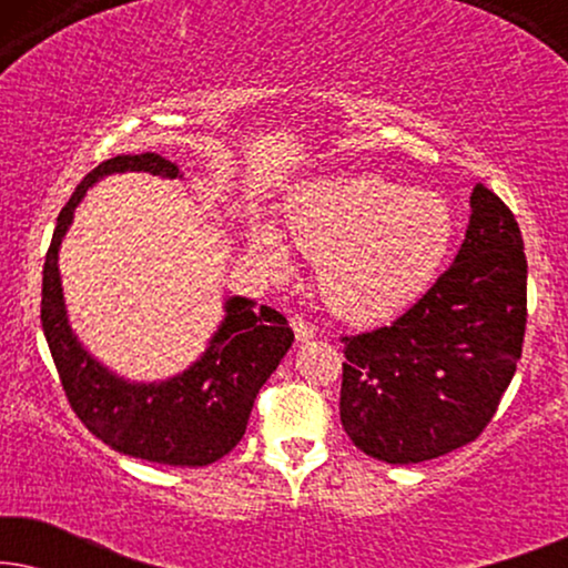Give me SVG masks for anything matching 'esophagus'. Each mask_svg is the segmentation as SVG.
Listing matches in <instances>:
<instances>
[{
  "instance_id": "obj_1",
  "label": "esophagus",
  "mask_w": 568,
  "mask_h": 568,
  "mask_svg": "<svg viewBox=\"0 0 568 568\" xmlns=\"http://www.w3.org/2000/svg\"><path fill=\"white\" fill-rule=\"evenodd\" d=\"M292 328H294V336H297L300 344H307V341L315 338V325L305 321L302 315H294L292 317Z\"/></svg>"
}]
</instances>
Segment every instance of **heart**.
Returning a JSON list of instances; mask_svg holds the SVG:
<instances>
[{
  "label": "heart",
  "mask_w": 568,
  "mask_h": 568,
  "mask_svg": "<svg viewBox=\"0 0 568 568\" xmlns=\"http://www.w3.org/2000/svg\"><path fill=\"white\" fill-rule=\"evenodd\" d=\"M294 245L321 261L317 286L333 313L377 325L414 305L434 284L455 240V214L439 193L379 173L323 178L290 214ZM253 247L266 266H290V247L271 224H255Z\"/></svg>",
  "instance_id": "obj_1"
}]
</instances>
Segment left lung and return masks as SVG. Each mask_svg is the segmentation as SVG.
Instances as JSON below:
<instances>
[{"instance_id": "left-lung-1", "label": "left lung", "mask_w": 568, "mask_h": 568, "mask_svg": "<svg viewBox=\"0 0 568 568\" xmlns=\"http://www.w3.org/2000/svg\"><path fill=\"white\" fill-rule=\"evenodd\" d=\"M527 258L509 206L476 183L453 266L385 328L344 336L341 424L377 460L410 465L468 445L523 356Z\"/></svg>"}]
</instances>
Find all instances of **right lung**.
<instances>
[{"label":"right lung","mask_w":568,"mask_h":568,"mask_svg":"<svg viewBox=\"0 0 568 568\" xmlns=\"http://www.w3.org/2000/svg\"><path fill=\"white\" fill-rule=\"evenodd\" d=\"M113 173H150L170 181L183 178L175 162L144 152L100 162L77 185L61 209L43 263L41 323L45 341L69 406L98 439L139 460L201 468L220 460L243 439L255 395L290 352L294 333L276 310L274 323H263L266 307L255 313L253 300L230 297L224 302L227 315L204 356L181 375L162 383H131L103 367L69 325L59 247L84 193L100 178Z\"/></svg>","instance_id":"obj_1"}]
</instances>
